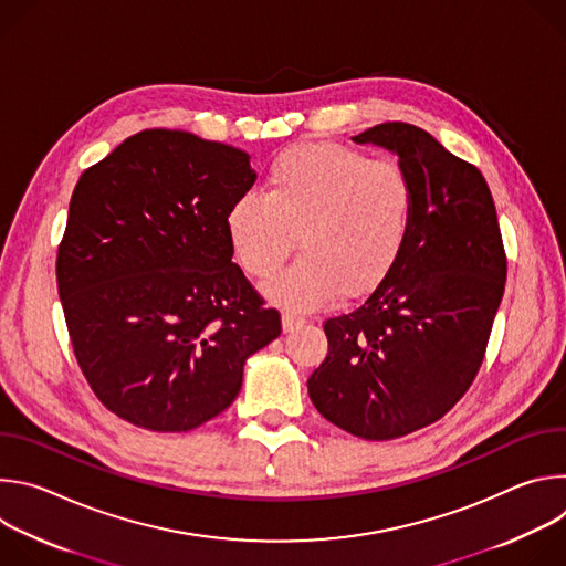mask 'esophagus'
<instances>
[{
    "label": "esophagus",
    "mask_w": 566,
    "mask_h": 566,
    "mask_svg": "<svg viewBox=\"0 0 566 566\" xmlns=\"http://www.w3.org/2000/svg\"><path fill=\"white\" fill-rule=\"evenodd\" d=\"M302 325H304V317H300V315H295V313H284V315H282V332H284V334H291V332L300 329Z\"/></svg>",
    "instance_id": "obj_1"
}]
</instances>
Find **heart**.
<instances>
[{
    "label": "heart",
    "instance_id": "1",
    "mask_svg": "<svg viewBox=\"0 0 566 566\" xmlns=\"http://www.w3.org/2000/svg\"><path fill=\"white\" fill-rule=\"evenodd\" d=\"M415 186L391 160L343 145L284 149L269 170V197L247 192L226 214L230 249L244 271L271 277L300 237L302 258L264 293L293 311H313L338 293L363 297L380 286L408 247Z\"/></svg>",
    "mask_w": 566,
    "mask_h": 566
}]
</instances>
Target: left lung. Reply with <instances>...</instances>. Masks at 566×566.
I'll use <instances>...</instances> for the list:
<instances>
[{
    "label": "left lung",
    "mask_w": 566,
    "mask_h": 566,
    "mask_svg": "<svg viewBox=\"0 0 566 566\" xmlns=\"http://www.w3.org/2000/svg\"><path fill=\"white\" fill-rule=\"evenodd\" d=\"M352 140L398 156L415 186V219L387 280L356 311L325 322L329 354L308 396L345 432L387 441L439 421L474 380L506 255L486 179L432 134L382 123Z\"/></svg>",
    "instance_id": "left-lung-1"
}]
</instances>
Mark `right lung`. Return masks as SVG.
<instances>
[{
	"instance_id": "add662e5",
	"label": "right lung",
	"mask_w": 566,
	"mask_h": 566,
	"mask_svg": "<svg viewBox=\"0 0 566 566\" xmlns=\"http://www.w3.org/2000/svg\"><path fill=\"white\" fill-rule=\"evenodd\" d=\"M251 156L181 129L125 138L80 177L57 293L80 369L103 406L188 432L237 398L247 360L282 332L232 264L226 214Z\"/></svg>"
}]
</instances>
